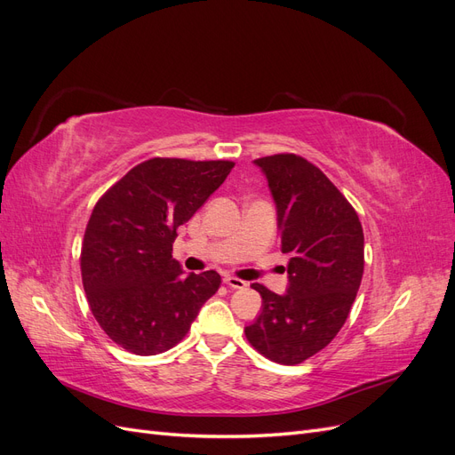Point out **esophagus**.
<instances>
[{
    "mask_svg": "<svg viewBox=\"0 0 455 455\" xmlns=\"http://www.w3.org/2000/svg\"><path fill=\"white\" fill-rule=\"evenodd\" d=\"M224 283L229 286V288H237V291H243V288H246V283L243 279H237V277H226Z\"/></svg>",
    "mask_w": 455,
    "mask_h": 455,
    "instance_id": "1",
    "label": "esophagus"
}]
</instances>
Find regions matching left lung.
Listing matches in <instances>:
<instances>
[{
	"label": "left lung",
	"instance_id": "1",
	"mask_svg": "<svg viewBox=\"0 0 455 455\" xmlns=\"http://www.w3.org/2000/svg\"><path fill=\"white\" fill-rule=\"evenodd\" d=\"M254 163L277 203L288 291L279 296L252 284L261 313L244 336L266 359L294 366L324 349L346 324L363 281L364 233L351 203L307 159L275 154Z\"/></svg>",
	"mask_w": 455,
	"mask_h": 455
}]
</instances>
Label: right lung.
Here are the masks:
<instances>
[{"label": "right lung", "instance_id": "1", "mask_svg": "<svg viewBox=\"0 0 455 455\" xmlns=\"http://www.w3.org/2000/svg\"><path fill=\"white\" fill-rule=\"evenodd\" d=\"M233 164L148 159L94 204L81 244V279L96 323L119 347L140 356L169 351L216 294L220 275H184L172 243Z\"/></svg>", "mask_w": 455, "mask_h": 455}]
</instances>
